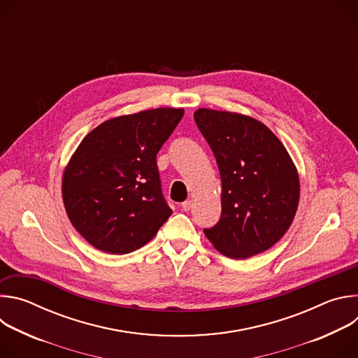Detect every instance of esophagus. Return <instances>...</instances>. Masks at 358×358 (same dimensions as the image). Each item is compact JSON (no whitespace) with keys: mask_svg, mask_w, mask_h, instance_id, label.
<instances>
[{"mask_svg":"<svg viewBox=\"0 0 358 358\" xmlns=\"http://www.w3.org/2000/svg\"><path fill=\"white\" fill-rule=\"evenodd\" d=\"M181 208H182V211H189L191 208H192V201L191 199H187V201H184L182 203H181Z\"/></svg>","mask_w":358,"mask_h":358,"instance_id":"obj_1","label":"esophagus"}]
</instances>
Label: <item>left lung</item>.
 I'll return each instance as SVG.
<instances>
[{"instance_id": "left-lung-1", "label": "left lung", "mask_w": 358, "mask_h": 358, "mask_svg": "<svg viewBox=\"0 0 358 358\" xmlns=\"http://www.w3.org/2000/svg\"><path fill=\"white\" fill-rule=\"evenodd\" d=\"M194 120L221 176L222 213L203 234L222 255L246 259L273 246L299 206L297 170L280 140L245 115L198 109Z\"/></svg>"}]
</instances>
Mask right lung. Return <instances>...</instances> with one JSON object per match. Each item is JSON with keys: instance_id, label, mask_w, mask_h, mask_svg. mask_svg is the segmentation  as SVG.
<instances>
[{"instance_id": "right-lung-1", "label": "right lung", "mask_w": 358, "mask_h": 358, "mask_svg": "<svg viewBox=\"0 0 358 358\" xmlns=\"http://www.w3.org/2000/svg\"><path fill=\"white\" fill-rule=\"evenodd\" d=\"M182 116L171 108L119 116L80 141L64 173L62 196L72 225L92 246L130 253L173 214L156 159Z\"/></svg>"}]
</instances>
